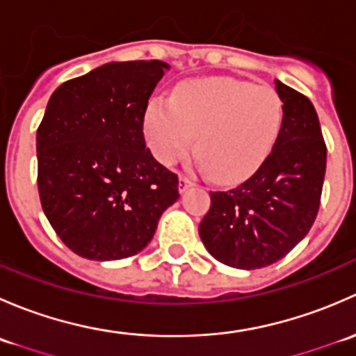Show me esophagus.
Masks as SVG:
<instances>
[{
  "label": "esophagus",
  "mask_w": 356,
  "mask_h": 356,
  "mask_svg": "<svg viewBox=\"0 0 356 356\" xmlns=\"http://www.w3.org/2000/svg\"><path fill=\"white\" fill-rule=\"evenodd\" d=\"M193 184H195V182H193L191 179L186 177V175H181V177H179V193H184L186 189L191 188Z\"/></svg>",
  "instance_id": "esophagus-1"
}]
</instances>
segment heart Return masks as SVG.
Returning a JSON list of instances; mask_svg holds the SVG:
<instances>
[{"instance_id":"b5f03b06","label":"heart","mask_w":356,"mask_h":356,"mask_svg":"<svg viewBox=\"0 0 356 356\" xmlns=\"http://www.w3.org/2000/svg\"><path fill=\"white\" fill-rule=\"evenodd\" d=\"M284 106L270 86L234 77L186 81L172 99H149L145 136L158 161L174 165L198 138L201 165L220 184L253 175L274 149Z\"/></svg>"}]
</instances>
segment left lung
<instances>
[{
  "label": "left lung",
  "mask_w": 356,
  "mask_h": 356,
  "mask_svg": "<svg viewBox=\"0 0 356 356\" xmlns=\"http://www.w3.org/2000/svg\"><path fill=\"white\" fill-rule=\"evenodd\" d=\"M284 103L281 134L261 167L229 191L210 193L200 224L208 253L229 267H267L284 258L314 225L325 175V148L310 99L275 81Z\"/></svg>",
  "instance_id": "1"
}]
</instances>
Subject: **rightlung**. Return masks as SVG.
<instances>
[{
  "label": "right lung",
  "instance_id": "obj_1",
  "mask_svg": "<svg viewBox=\"0 0 356 356\" xmlns=\"http://www.w3.org/2000/svg\"><path fill=\"white\" fill-rule=\"evenodd\" d=\"M168 65L111 62L63 82L35 136L42 210L75 254L108 261L148 246L179 179L146 148L148 99Z\"/></svg>",
  "mask_w": 356,
  "mask_h": 356
}]
</instances>
